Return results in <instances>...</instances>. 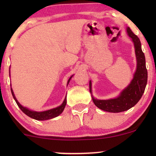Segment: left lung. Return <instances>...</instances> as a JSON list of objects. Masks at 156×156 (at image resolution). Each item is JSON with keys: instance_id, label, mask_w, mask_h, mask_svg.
I'll list each match as a JSON object with an SVG mask.
<instances>
[{"instance_id": "obj_1", "label": "left lung", "mask_w": 156, "mask_h": 156, "mask_svg": "<svg viewBox=\"0 0 156 156\" xmlns=\"http://www.w3.org/2000/svg\"><path fill=\"white\" fill-rule=\"evenodd\" d=\"M126 31L134 44L136 58V69L130 83L116 98L108 100H98L92 95V81L89 80V91L92 94V101L98 108L105 112L119 113L132 108L141 99L147 82L145 56L141 50L140 40L136 35L134 34L129 27L126 28Z\"/></svg>"}]
</instances>
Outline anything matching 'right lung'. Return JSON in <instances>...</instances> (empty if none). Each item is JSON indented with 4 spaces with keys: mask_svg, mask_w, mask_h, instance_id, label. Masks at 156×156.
Listing matches in <instances>:
<instances>
[{
    "mask_svg": "<svg viewBox=\"0 0 156 156\" xmlns=\"http://www.w3.org/2000/svg\"><path fill=\"white\" fill-rule=\"evenodd\" d=\"M9 74H10V70H9ZM73 76H71L70 78H69V80H68L67 85L69 84V81H70L71 78H72ZM11 92H12V96H13L16 103H17V105H18L19 108L21 109V111H22L24 114H26L27 116H28L29 117L32 118V119H37V120H47V119H53V118L58 117V115H60V114L63 112L64 109L65 108V105L67 104V98H65V99H64V101H63V103H62V104L60 105L59 106L56 107V108L50 109V110H47V111H44V112H35V111L30 110V109L26 108V107L23 106V105H21L18 101H17V98H15V94H14V92L12 88H11Z\"/></svg>",
    "mask_w": 156,
    "mask_h": 156,
    "instance_id": "add662e5",
    "label": "right lung"
}]
</instances>
